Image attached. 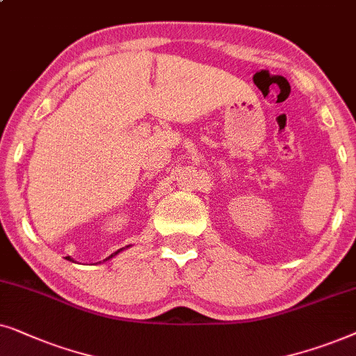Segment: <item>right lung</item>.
Returning a JSON list of instances; mask_svg holds the SVG:
<instances>
[{
    "label": "right lung",
    "instance_id": "right-lung-1",
    "mask_svg": "<svg viewBox=\"0 0 356 356\" xmlns=\"http://www.w3.org/2000/svg\"><path fill=\"white\" fill-rule=\"evenodd\" d=\"M127 248H130V245H125V248H122V249H118V250H115V252H113V254H111V255H108V257L107 259H104L102 260V262H106V260H111V259H113V257H115V255L117 254H120L122 252V250H125ZM66 260H70V262H74V260L73 259H71V257H65ZM99 264H101V262H99Z\"/></svg>",
    "mask_w": 356,
    "mask_h": 356
}]
</instances>
